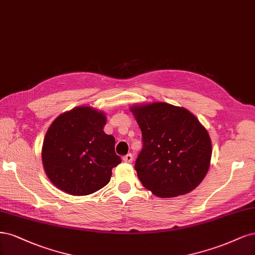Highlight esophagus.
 <instances>
[{
    "label": "esophagus",
    "instance_id": "34e87169",
    "mask_svg": "<svg viewBox=\"0 0 255 255\" xmlns=\"http://www.w3.org/2000/svg\"><path fill=\"white\" fill-rule=\"evenodd\" d=\"M123 160H124L127 163H131L133 160V155L131 153H128V154H126V155H124V157H123Z\"/></svg>",
    "mask_w": 255,
    "mask_h": 255
}]
</instances>
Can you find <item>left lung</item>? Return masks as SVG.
Wrapping results in <instances>:
<instances>
[{
	"label": "left lung",
	"instance_id": "obj_1",
	"mask_svg": "<svg viewBox=\"0 0 255 255\" xmlns=\"http://www.w3.org/2000/svg\"><path fill=\"white\" fill-rule=\"evenodd\" d=\"M142 131L135 161L139 181L161 198L184 195L198 186L210 168L211 138L194 114L166 103L130 108Z\"/></svg>",
	"mask_w": 255,
	"mask_h": 255
}]
</instances>
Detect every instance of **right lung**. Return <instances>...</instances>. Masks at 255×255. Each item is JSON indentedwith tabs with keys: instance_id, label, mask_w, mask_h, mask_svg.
<instances>
[{
	"instance_id": "obj_1",
	"label": "right lung",
	"mask_w": 255,
	"mask_h": 255,
	"mask_svg": "<svg viewBox=\"0 0 255 255\" xmlns=\"http://www.w3.org/2000/svg\"><path fill=\"white\" fill-rule=\"evenodd\" d=\"M106 116L91 107H77L57 118L42 146L48 179L59 190L86 196L107 185L112 168L122 162L116 139L104 132Z\"/></svg>"
}]
</instances>
